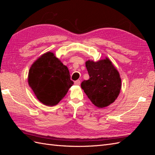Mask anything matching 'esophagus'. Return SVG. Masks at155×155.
Here are the masks:
<instances>
[{
  "label": "esophagus",
  "mask_w": 155,
  "mask_h": 155,
  "mask_svg": "<svg viewBox=\"0 0 155 155\" xmlns=\"http://www.w3.org/2000/svg\"><path fill=\"white\" fill-rule=\"evenodd\" d=\"M80 83H81L80 80H77L76 81H74V84L76 85H80Z\"/></svg>",
  "instance_id": "obj_1"
}]
</instances>
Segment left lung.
<instances>
[{"mask_svg": "<svg viewBox=\"0 0 155 155\" xmlns=\"http://www.w3.org/2000/svg\"><path fill=\"white\" fill-rule=\"evenodd\" d=\"M88 80H84L81 88L96 107L103 109L112 104L119 96L121 88L120 73L110 60L106 58L98 61L85 63Z\"/></svg>", "mask_w": 155, "mask_h": 155, "instance_id": "left-lung-1", "label": "left lung"}]
</instances>
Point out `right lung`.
Wrapping results in <instances>:
<instances>
[{
	"label": "right lung",
	"mask_w": 155,
	"mask_h": 155,
	"mask_svg": "<svg viewBox=\"0 0 155 155\" xmlns=\"http://www.w3.org/2000/svg\"><path fill=\"white\" fill-rule=\"evenodd\" d=\"M28 81L37 100L50 107L58 104L74 84L67 67L51 51L32 64Z\"/></svg>",
	"instance_id": "1"
}]
</instances>
